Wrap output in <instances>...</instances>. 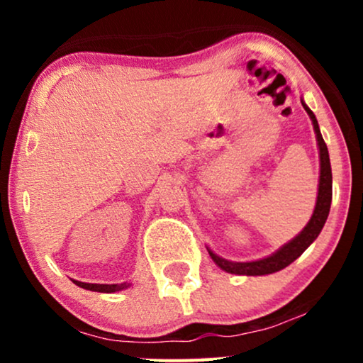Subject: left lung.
<instances>
[{
	"label": "left lung",
	"instance_id": "8db88e82",
	"mask_svg": "<svg viewBox=\"0 0 363 363\" xmlns=\"http://www.w3.org/2000/svg\"><path fill=\"white\" fill-rule=\"evenodd\" d=\"M303 109L307 111V114L311 116L312 124H314L315 136H318V145H319V157H320V176H319V193H318V203H315V210L312 213V218L309 223L306 225V228L295 237L294 240H290L289 244L283 245L280 251H277L273 256L264 257V259L252 261V262H234L227 261L223 257H218L216 254L210 251L211 259H213L220 268L225 269L227 273L234 274H247V277H259V274H269L274 272H280V269L286 268L297 259L301 254L306 251L309 245L318 239V235L323 230L324 223L329 215V208H331V198H333V174H331V164H329V153L328 147L324 143L323 135L319 131L318 119H315L314 112H312L306 104L302 102Z\"/></svg>",
	"mask_w": 363,
	"mask_h": 363
}]
</instances>
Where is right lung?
Returning <instances> with one entry per match:
<instances>
[{"instance_id": "obj_1", "label": "right lung", "mask_w": 363, "mask_h": 363, "mask_svg": "<svg viewBox=\"0 0 363 363\" xmlns=\"http://www.w3.org/2000/svg\"><path fill=\"white\" fill-rule=\"evenodd\" d=\"M78 286H82V289L85 290H94V291H102V294H112V291H119V290H124L128 289V283H121V285H99V283H83V281H77Z\"/></svg>"}]
</instances>
